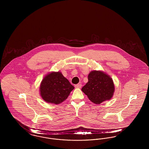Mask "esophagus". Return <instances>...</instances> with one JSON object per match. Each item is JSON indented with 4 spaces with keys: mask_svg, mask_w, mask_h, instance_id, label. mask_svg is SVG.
I'll use <instances>...</instances> for the list:
<instances>
[{
    "mask_svg": "<svg viewBox=\"0 0 149 149\" xmlns=\"http://www.w3.org/2000/svg\"><path fill=\"white\" fill-rule=\"evenodd\" d=\"M74 86H75V87L76 88H80L82 85H81V84H76V85H75Z\"/></svg>",
    "mask_w": 149,
    "mask_h": 149,
    "instance_id": "esophagus-1",
    "label": "esophagus"
}]
</instances>
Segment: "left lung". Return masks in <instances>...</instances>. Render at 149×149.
I'll list each match as a JSON object with an SVG mask.
<instances>
[{
	"mask_svg": "<svg viewBox=\"0 0 149 149\" xmlns=\"http://www.w3.org/2000/svg\"><path fill=\"white\" fill-rule=\"evenodd\" d=\"M89 100L95 104L111 99L114 86L109 76L102 71H93L88 75V82L81 89Z\"/></svg>",
	"mask_w": 149,
	"mask_h": 149,
	"instance_id": "obj_1",
	"label": "left lung"
}]
</instances>
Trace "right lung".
<instances>
[{"instance_id":"1","label":"right lung","mask_w":149,"mask_h":149,"mask_svg":"<svg viewBox=\"0 0 149 149\" xmlns=\"http://www.w3.org/2000/svg\"><path fill=\"white\" fill-rule=\"evenodd\" d=\"M74 88L60 72H52L43 78L40 85V94L47 103L57 104L67 99Z\"/></svg>"}]
</instances>
